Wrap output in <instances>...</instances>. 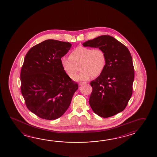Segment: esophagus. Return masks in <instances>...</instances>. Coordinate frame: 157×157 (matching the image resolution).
<instances>
[{
	"mask_svg": "<svg viewBox=\"0 0 157 157\" xmlns=\"http://www.w3.org/2000/svg\"><path fill=\"white\" fill-rule=\"evenodd\" d=\"M85 82H80V83H78V85H80V86H81V85H84V84H85Z\"/></svg>",
	"mask_w": 157,
	"mask_h": 157,
	"instance_id": "1",
	"label": "esophagus"
}]
</instances>
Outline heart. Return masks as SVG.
<instances>
[{
	"mask_svg": "<svg viewBox=\"0 0 157 157\" xmlns=\"http://www.w3.org/2000/svg\"><path fill=\"white\" fill-rule=\"evenodd\" d=\"M62 67L68 76L74 77L81 68L82 71L74 78L77 81H87L98 77L103 72L106 63L105 53L100 48L78 46L70 53V56L61 59Z\"/></svg>",
	"mask_w": 157,
	"mask_h": 157,
	"instance_id": "heart-1",
	"label": "heart"
}]
</instances>
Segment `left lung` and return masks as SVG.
Returning <instances> with one entry per match:
<instances>
[{
    "mask_svg": "<svg viewBox=\"0 0 157 157\" xmlns=\"http://www.w3.org/2000/svg\"><path fill=\"white\" fill-rule=\"evenodd\" d=\"M103 50L106 57L104 70L91 82L89 104L100 117H109L123 111L132 95L134 69L132 57L125 46L108 35L82 44Z\"/></svg>",
    "mask_w": 157,
    "mask_h": 157,
    "instance_id": "8db88e82",
    "label": "left lung"
}]
</instances>
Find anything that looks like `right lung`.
Segmentation results:
<instances>
[{
    "mask_svg": "<svg viewBox=\"0 0 157 157\" xmlns=\"http://www.w3.org/2000/svg\"><path fill=\"white\" fill-rule=\"evenodd\" d=\"M71 46L69 42L48 40L31 48L25 56L21 92L27 108L40 118L55 120L62 116L78 89L61 63Z\"/></svg>",
    "mask_w": 157,
    "mask_h": 157,
    "instance_id": "right-lung-1",
    "label": "right lung"
}]
</instances>
